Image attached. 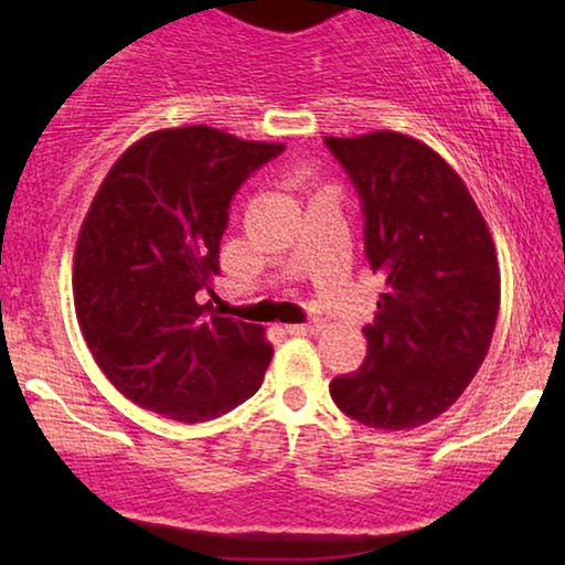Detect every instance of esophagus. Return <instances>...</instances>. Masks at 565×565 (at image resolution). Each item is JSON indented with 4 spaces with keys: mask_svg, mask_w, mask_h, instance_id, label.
I'll use <instances>...</instances> for the list:
<instances>
[{
    "mask_svg": "<svg viewBox=\"0 0 565 565\" xmlns=\"http://www.w3.org/2000/svg\"><path fill=\"white\" fill-rule=\"evenodd\" d=\"M288 334H316V331H321V321H306V323H290V327H285Z\"/></svg>",
    "mask_w": 565,
    "mask_h": 565,
    "instance_id": "esophagus-1",
    "label": "esophagus"
}]
</instances>
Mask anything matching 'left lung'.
Here are the masks:
<instances>
[{
	"instance_id": "left-lung-1",
	"label": "left lung",
	"mask_w": 565,
	"mask_h": 565,
	"mask_svg": "<svg viewBox=\"0 0 565 565\" xmlns=\"http://www.w3.org/2000/svg\"><path fill=\"white\" fill-rule=\"evenodd\" d=\"M360 198L370 269L383 277L367 358L329 383L373 429H414L447 412L491 347L501 280L491 234L447 161L393 130L323 138Z\"/></svg>"
}]
</instances>
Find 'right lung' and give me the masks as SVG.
Masks as SVG:
<instances>
[{
	"mask_svg": "<svg viewBox=\"0 0 565 565\" xmlns=\"http://www.w3.org/2000/svg\"><path fill=\"white\" fill-rule=\"evenodd\" d=\"M282 151L169 128L130 146L99 184L74 254V306L97 365L134 404L198 424L257 393L273 360L265 331L213 313L198 292H213L231 200Z\"/></svg>",
	"mask_w": 565,
	"mask_h": 565,
	"instance_id": "add662e5",
	"label": "right lung"
}]
</instances>
